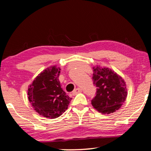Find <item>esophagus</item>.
Instances as JSON below:
<instances>
[{
  "label": "esophagus",
  "instance_id": "esophagus-1",
  "mask_svg": "<svg viewBox=\"0 0 151 151\" xmlns=\"http://www.w3.org/2000/svg\"><path fill=\"white\" fill-rule=\"evenodd\" d=\"M80 92H82V89L80 88H76L75 90L73 91V96H75V95H76L77 93H80Z\"/></svg>",
  "mask_w": 151,
  "mask_h": 151
}]
</instances>
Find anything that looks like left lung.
Masks as SVG:
<instances>
[{"mask_svg": "<svg viewBox=\"0 0 151 151\" xmlns=\"http://www.w3.org/2000/svg\"><path fill=\"white\" fill-rule=\"evenodd\" d=\"M96 86V96L91 100L92 106L103 114L118 110L127 98L125 82L109 68L93 67L92 77Z\"/></svg>", "mask_w": 151, "mask_h": 151, "instance_id": "8db88e82", "label": "left lung"}]
</instances>
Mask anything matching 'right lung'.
Here are the masks:
<instances>
[{
	"mask_svg": "<svg viewBox=\"0 0 151 151\" xmlns=\"http://www.w3.org/2000/svg\"><path fill=\"white\" fill-rule=\"evenodd\" d=\"M60 69L55 66L40 73L28 88V99L37 113L47 118H56L67 110L71 98L61 88Z\"/></svg>",
	"mask_w": 151,
	"mask_h": 151,
	"instance_id": "1",
	"label": "right lung"
}]
</instances>
